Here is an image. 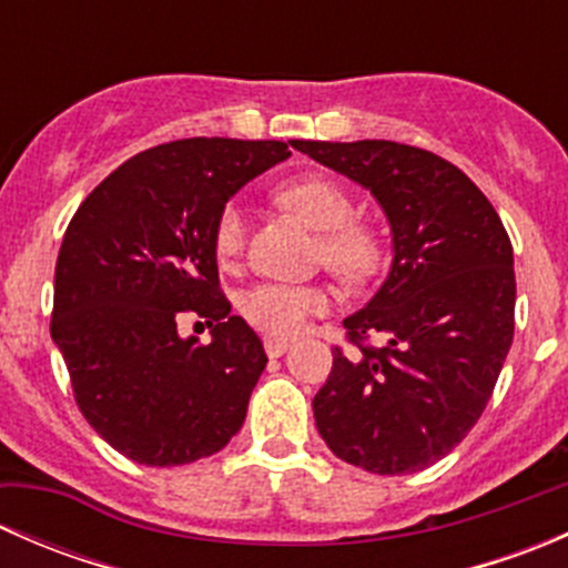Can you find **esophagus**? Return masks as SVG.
<instances>
[{
  "label": "esophagus",
  "mask_w": 568,
  "mask_h": 568,
  "mask_svg": "<svg viewBox=\"0 0 568 568\" xmlns=\"http://www.w3.org/2000/svg\"><path fill=\"white\" fill-rule=\"evenodd\" d=\"M291 341H280V337H263V348H266L268 357H280V354L288 352Z\"/></svg>",
  "instance_id": "34e87169"
}]
</instances>
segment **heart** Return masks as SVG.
<instances>
[{
  "label": "heart",
  "mask_w": 568,
  "mask_h": 568,
  "mask_svg": "<svg viewBox=\"0 0 568 568\" xmlns=\"http://www.w3.org/2000/svg\"><path fill=\"white\" fill-rule=\"evenodd\" d=\"M277 203L321 231L318 261L343 283L365 285L387 261V239L376 222L354 214L357 203L346 183L329 175H305L277 189ZM244 250V214L236 203L225 205L214 225V252L220 263H233ZM332 307L324 283H257L244 291L239 313L268 337L300 335L313 316Z\"/></svg>",
  "instance_id": "b5f03b06"
}]
</instances>
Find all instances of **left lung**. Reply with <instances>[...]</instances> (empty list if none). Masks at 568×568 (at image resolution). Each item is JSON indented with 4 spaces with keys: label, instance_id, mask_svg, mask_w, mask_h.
<instances>
[{
    "label": "left lung",
    "instance_id": "obj_1",
    "mask_svg": "<svg viewBox=\"0 0 568 568\" xmlns=\"http://www.w3.org/2000/svg\"><path fill=\"white\" fill-rule=\"evenodd\" d=\"M296 151L376 194L395 261L379 294L343 321L332 374L313 398L326 448L376 475L448 456L484 415L514 341V250L495 205L432 151L390 140ZM388 337L376 347L369 337Z\"/></svg>",
    "mask_w": 568,
    "mask_h": 568
}]
</instances>
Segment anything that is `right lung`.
<instances>
[{
  "mask_svg": "<svg viewBox=\"0 0 568 568\" xmlns=\"http://www.w3.org/2000/svg\"><path fill=\"white\" fill-rule=\"evenodd\" d=\"M288 142L192 136L142 151L84 197L57 255L51 337L84 420L125 459L216 454L247 417L266 354L220 288L214 225ZM186 312L212 343L176 337Z\"/></svg>",
  "mask_w": 568,
  "mask_h": 568,
  "instance_id": "add662e5",
  "label": "right lung"
}]
</instances>
